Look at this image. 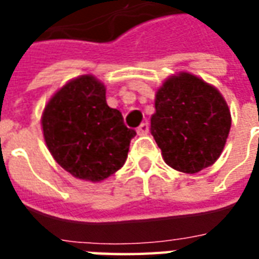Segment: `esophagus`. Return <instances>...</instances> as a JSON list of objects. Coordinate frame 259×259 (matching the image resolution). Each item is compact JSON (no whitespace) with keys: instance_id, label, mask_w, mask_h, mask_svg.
I'll list each match as a JSON object with an SVG mask.
<instances>
[{"instance_id":"34e87169","label":"esophagus","mask_w":259,"mask_h":259,"mask_svg":"<svg viewBox=\"0 0 259 259\" xmlns=\"http://www.w3.org/2000/svg\"><path fill=\"white\" fill-rule=\"evenodd\" d=\"M148 130H150V127H148V123L147 122H143V123L137 127V135L139 136H146L147 133H148Z\"/></svg>"}]
</instances>
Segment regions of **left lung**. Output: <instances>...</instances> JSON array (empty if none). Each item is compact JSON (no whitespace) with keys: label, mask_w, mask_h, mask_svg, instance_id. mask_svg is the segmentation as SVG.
Segmentation results:
<instances>
[{"label":"left lung","mask_w":259,"mask_h":259,"mask_svg":"<svg viewBox=\"0 0 259 259\" xmlns=\"http://www.w3.org/2000/svg\"><path fill=\"white\" fill-rule=\"evenodd\" d=\"M230 124V111L221 93L183 72L157 91L150 130L170 168L197 174L219 158Z\"/></svg>","instance_id":"left-lung-1"}]
</instances>
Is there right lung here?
<instances>
[{
  "instance_id": "add662e5",
  "label": "right lung",
  "mask_w": 259,
  "mask_h": 259,
  "mask_svg": "<svg viewBox=\"0 0 259 259\" xmlns=\"http://www.w3.org/2000/svg\"><path fill=\"white\" fill-rule=\"evenodd\" d=\"M41 124L54 159L72 176L90 182L123 166L136 136L122 113L108 107L104 84L89 74L66 83L48 101Z\"/></svg>"
}]
</instances>
